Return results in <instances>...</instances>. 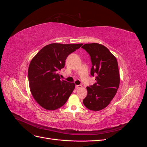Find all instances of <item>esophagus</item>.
<instances>
[{"mask_svg":"<svg viewBox=\"0 0 147 147\" xmlns=\"http://www.w3.org/2000/svg\"><path fill=\"white\" fill-rule=\"evenodd\" d=\"M82 87V85H76L75 86V88L76 89H79V88H81Z\"/></svg>","mask_w":147,"mask_h":147,"instance_id":"esophagus-1","label":"esophagus"}]
</instances>
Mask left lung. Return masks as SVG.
I'll return each instance as SVG.
<instances>
[{"instance_id":"left-lung-1","label":"left lung","mask_w":147,"mask_h":147,"mask_svg":"<svg viewBox=\"0 0 147 147\" xmlns=\"http://www.w3.org/2000/svg\"><path fill=\"white\" fill-rule=\"evenodd\" d=\"M82 48L91 56V75L96 82L86 87L88 94L83 100L88 109L99 111L105 109L113 99L119 88L120 77L115 56L99 43L84 44Z\"/></svg>"}]
</instances>
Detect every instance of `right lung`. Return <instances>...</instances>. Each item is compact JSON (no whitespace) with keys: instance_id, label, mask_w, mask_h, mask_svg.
<instances>
[{"instance_id":"obj_1","label":"right lung","mask_w":147,"mask_h":147,"mask_svg":"<svg viewBox=\"0 0 147 147\" xmlns=\"http://www.w3.org/2000/svg\"><path fill=\"white\" fill-rule=\"evenodd\" d=\"M83 43H51L44 47L30 61L28 69L30 90L34 99L48 110L63 106L72 94L75 84L61 80L59 70L65 59Z\"/></svg>"}]
</instances>
